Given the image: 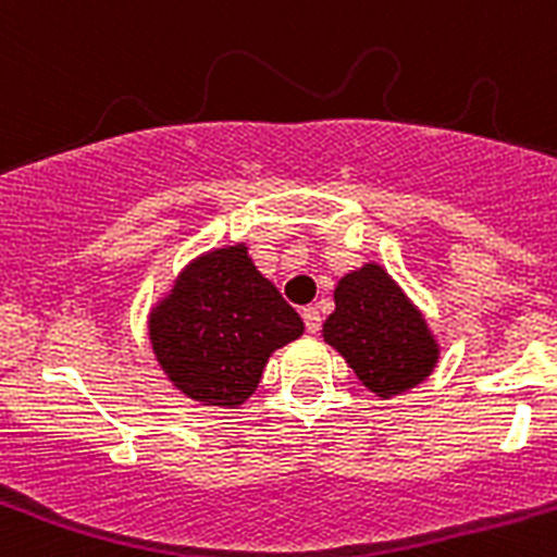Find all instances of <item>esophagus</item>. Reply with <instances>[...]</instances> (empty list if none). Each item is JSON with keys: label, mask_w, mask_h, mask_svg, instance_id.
<instances>
[{"label": "esophagus", "mask_w": 557, "mask_h": 557, "mask_svg": "<svg viewBox=\"0 0 557 557\" xmlns=\"http://www.w3.org/2000/svg\"><path fill=\"white\" fill-rule=\"evenodd\" d=\"M304 323H307V332L309 334H318L321 332V312L314 307H304Z\"/></svg>", "instance_id": "1"}]
</instances>
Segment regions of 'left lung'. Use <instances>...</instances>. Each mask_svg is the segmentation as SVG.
Instances as JSON below:
<instances>
[{"instance_id": "obj_1", "label": "left lung", "mask_w": 557, "mask_h": 557, "mask_svg": "<svg viewBox=\"0 0 557 557\" xmlns=\"http://www.w3.org/2000/svg\"><path fill=\"white\" fill-rule=\"evenodd\" d=\"M323 339L373 396L393 398L421 385L441 359L426 314L382 264L366 262L334 287Z\"/></svg>"}]
</instances>
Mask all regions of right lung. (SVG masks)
I'll return each instance as SVG.
<instances>
[{"instance_id":"1","label":"right lung","mask_w":557,"mask_h":557,"mask_svg":"<svg viewBox=\"0 0 557 557\" xmlns=\"http://www.w3.org/2000/svg\"><path fill=\"white\" fill-rule=\"evenodd\" d=\"M147 334L175 391L203 407L236 410L262 382L275 348L304 334L295 312L259 273L248 243L195 256L152 304Z\"/></svg>"}]
</instances>
